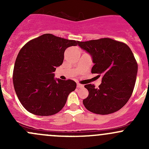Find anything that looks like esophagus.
<instances>
[{
	"label": "esophagus",
	"mask_w": 149,
	"mask_h": 149,
	"mask_svg": "<svg viewBox=\"0 0 149 149\" xmlns=\"http://www.w3.org/2000/svg\"><path fill=\"white\" fill-rule=\"evenodd\" d=\"M84 85H81V84H77V87L78 88H81V87H83Z\"/></svg>",
	"instance_id": "1"
}]
</instances>
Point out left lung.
Instances as JSON below:
<instances>
[{
  "mask_svg": "<svg viewBox=\"0 0 149 149\" xmlns=\"http://www.w3.org/2000/svg\"><path fill=\"white\" fill-rule=\"evenodd\" d=\"M79 45L91 56V73L102 77L98 88L91 84L84 86L88 91L84 107L99 115L117 112L127 102L136 84L138 64L131 49L110 38L79 42Z\"/></svg>",
  "mask_w": 149,
  "mask_h": 149,
  "instance_id": "left-lung-1",
  "label": "left lung"
}]
</instances>
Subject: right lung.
<instances>
[{
	"label": "right lung",
	"mask_w": 149,
	"mask_h": 149,
	"mask_svg": "<svg viewBox=\"0 0 149 149\" xmlns=\"http://www.w3.org/2000/svg\"><path fill=\"white\" fill-rule=\"evenodd\" d=\"M78 44L79 41L45 34L30 40L19 51L13 68V86L19 101L30 113L49 116L65 106L76 83L55 79L53 72L62 65L66 48Z\"/></svg>",
	"instance_id": "1"
}]
</instances>
